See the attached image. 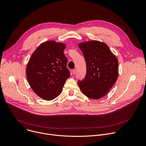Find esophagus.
Listing matches in <instances>:
<instances>
[{
  "instance_id": "34e87169",
  "label": "esophagus",
  "mask_w": 146,
  "mask_h": 146,
  "mask_svg": "<svg viewBox=\"0 0 146 146\" xmlns=\"http://www.w3.org/2000/svg\"><path fill=\"white\" fill-rule=\"evenodd\" d=\"M72 72H73V74H76V69H73V70H72Z\"/></svg>"
}]
</instances>
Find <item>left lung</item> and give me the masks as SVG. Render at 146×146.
I'll list each match as a JSON object with an SVG mask.
<instances>
[{
    "label": "left lung",
    "mask_w": 146,
    "mask_h": 146,
    "mask_svg": "<svg viewBox=\"0 0 146 146\" xmlns=\"http://www.w3.org/2000/svg\"><path fill=\"white\" fill-rule=\"evenodd\" d=\"M86 64V74L78 85L92 99H99L109 92L119 76L118 60L108 46L99 40L79 43Z\"/></svg>",
    "instance_id": "1"
}]
</instances>
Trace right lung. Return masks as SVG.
<instances>
[{
    "label": "right lung",
    "instance_id": "obj_1",
    "mask_svg": "<svg viewBox=\"0 0 146 146\" xmlns=\"http://www.w3.org/2000/svg\"><path fill=\"white\" fill-rule=\"evenodd\" d=\"M66 44L48 40L34 52L26 67L29 84L39 98L50 101L62 92L70 73L66 68L67 58L64 53Z\"/></svg>",
    "mask_w": 146,
    "mask_h": 146
}]
</instances>
